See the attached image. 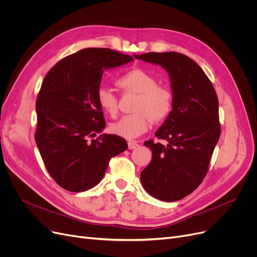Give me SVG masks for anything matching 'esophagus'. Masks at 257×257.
I'll list each match as a JSON object with an SVG mask.
<instances>
[{"label": "esophagus", "instance_id": "34e87169", "mask_svg": "<svg viewBox=\"0 0 257 257\" xmlns=\"http://www.w3.org/2000/svg\"><path fill=\"white\" fill-rule=\"evenodd\" d=\"M138 147H140V145L137 142H128V149L129 150L137 149Z\"/></svg>", "mask_w": 257, "mask_h": 257}]
</instances>
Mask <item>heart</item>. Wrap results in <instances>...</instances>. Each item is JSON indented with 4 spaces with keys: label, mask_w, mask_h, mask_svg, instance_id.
Listing matches in <instances>:
<instances>
[{
    "label": "heart",
    "mask_w": 257,
    "mask_h": 257,
    "mask_svg": "<svg viewBox=\"0 0 257 257\" xmlns=\"http://www.w3.org/2000/svg\"><path fill=\"white\" fill-rule=\"evenodd\" d=\"M116 83L121 88L139 93L133 107L134 113L121 116L110 124L109 130L116 136L134 140L151 127V119L166 118L173 108V92L166 86L157 85L156 78L143 69H133L121 75ZM97 101L101 109L109 116L117 112V99L107 86L97 90Z\"/></svg>",
    "instance_id": "1"
}]
</instances>
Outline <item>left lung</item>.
Masks as SVG:
<instances>
[{
    "mask_svg": "<svg viewBox=\"0 0 257 257\" xmlns=\"http://www.w3.org/2000/svg\"><path fill=\"white\" fill-rule=\"evenodd\" d=\"M137 59L160 65L169 74L173 108L153 141L144 145L152 160L142 173L146 192L165 201H178L193 193L204 179L221 133L217 93L203 70L177 52L146 53Z\"/></svg>",
    "mask_w": 257,
    "mask_h": 257,
    "instance_id": "8db88e82",
    "label": "left lung"
}]
</instances>
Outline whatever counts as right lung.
Segmentation results:
<instances>
[{"instance_id":"add662e5","label":"right lung","mask_w":257,"mask_h":257,"mask_svg":"<svg viewBox=\"0 0 257 257\" xmlns=\"http://www.w3.org/2000/svg\"><path fill=\"white\" fill-rule=\"evenodd\" d=\"M134 59L110 49L86 48L61 59L44 79L36 101L35 142L51 177L70 192H84L104 177L111 157L128 145L98 133L105 119L97 101L104 71Z\"/></svg>"}]
</instances>
